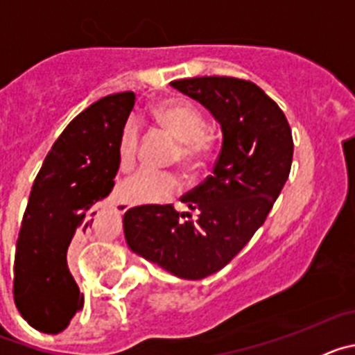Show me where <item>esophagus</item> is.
Masks as SVG:
<instances>
[{
	"instance_id": "obj_1",
	"label": "esophagus",
	"mask_w": 355,
	"mask_h": 355,
	"mask_svg": "<svg viewBox=\"0 0 355 355\" xmlns=\"http://www.w3.org/2000/svg\"><path fill=\"white\" fill-rule=\"evenodd\" d=\"M117 211L119 213H124L126 211V209H130V205H128V202H124V200H117Z\"/></svg>"
}]
</instances>
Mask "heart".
<instances>
[{
	"label": "heart",
	"mask_w": 355,
	"mask_h": 355,
	"mask_svg": "<svg viewBox=\"0 0 355 355\" xmlns=\"http://www.w3.org/2000/svg\"><path fill=\"white\" fill-rule=\"evenodd\" d=\"M153 119L159 126L178 140L174 150V159L184 167H197L211 155L215 139L206 130L205 115L192 103L184 99H167L153 110ZM140 142V126L137 121L130 119L124 122L119 135L117 153L122 168L135 165ZM180 188V180L172 172L142 168L130 175L121 184V193L124 200L133 205H155Z\"/></svg>",
	"instance_id": "obj_1"
}]
</instances>
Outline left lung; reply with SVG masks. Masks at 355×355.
Here are the masks:
<instances>
[{
  "label": "left lung",
  "instance_id": "8db88e82",
  "mask_svg": "<svg viewBox=\"0 0 355 355\" xmlns=\"http://www.w3.org/2000/svg\"><path fill=\"white\" fill-rule=\"evenodd\" d=\"M172 87L205 105L220 122L222 149L199 187L174 205L124 213L130 249L181 279L222 270L265 224L290 175L293 139L286 115L258 85L229 76L184 78Z\"/></svg>",
  "mask_w": 355,
  "mask_h": 355
}]
</instances>
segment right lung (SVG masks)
Returning a JSON list of instances; mask_svg holds the SVG:
<instances>
[{
	"label": "right lung",
	"mask_w": 355,
	"mask_h": 355,
	"mask_svg": "<svg viewBox=\"0 0 355 355\" xmlns=\"http://www.w3.org/2000/svg\"><path fill=\"white\" fill-rule=\"evenodd\" d=\"M133 92L106 96L69 122L31 187L14 259V302L33 329L58 334L83 309L69 256L94 231L119 172V135Z\"/></svg>",
	"instance_id": "obj_1"
}]
</instances>
